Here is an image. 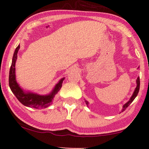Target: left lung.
Wrapping results in <instances>:
<instances>
[{
	"mask_svg": "<svg viewBox=\"0 0 149 149\" xmlns=\"http://www.w3.org/2000/svg\"><path fill=\"white\" fill-rule=\"evenodd\" d=\"M136 83H137V86H136L135 90H134V93H133V94H132V97H130V100L128 101L127 103H125V104L123 105V109H122L121 112H123L124 111H125V110L127 109V108L130 105V104H131L132 102L134 101V100L136 98V97L137 96L138 93V92H139V89H140V78H139V77H138V78H137V80H136ZM85 103H86V104L88 106V104H89L88 102H87V100H85Z\"/></svg>",
	"mask_w": 149,
	"mask_h": 149,
	"instance_id": "left-lung-1",
	"label": "left lung"
}]
</instances>
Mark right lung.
Returning <instances> with one entry per match:
<instances>
[{
    "mask_svg": "<svg viewBox=\"0 0 149 149\" xmlns=\"http://www.w3.org/2000/svg\"><path fill=\"white\" fill-rule=\"evenodd\" d=\"M19 47L20 46L19 45L14 52L13 59H12V63L11 68H10L9 76V84L10 89L18 100L23 105L36 109H45V108L49 107L52 104L55 95L58 93L62 87L64 78H62L59 81V82L56 85L52 92L48 95H39L38 93L29 92V91L25 92L18 85L15 79V62L17 60V52L19 49Z\"/></svg>",
    "mask_w": 149,
    "mask_h": 149,
    "instance_id": "1",
    "label": "right lung"
}]
</instances>
